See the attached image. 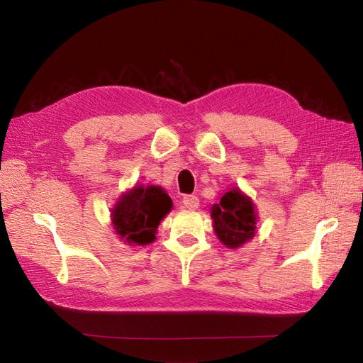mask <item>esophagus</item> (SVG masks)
<instances>
[{
  "label": "esophagus",
  "mask_w": 363,
  "mask_h": 363,
  "mask_svg": "<svg viewBox=\"0 0 363 363\" xmlns=\"http://www.w3.org/2000/svg\"><path fill=\"white\" fill-rule=\"evenodd\" d=\"M183 206L186 209H197L199 208V199L196 196H184L183 197Z\"/></svg>",
  "instance_id": "esophagus-1"
}]
</instances>
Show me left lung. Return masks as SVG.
I'll list each match as a JSON object with an SVG mask.
<instances>
[{
    "label": "left lung",
    "instance_id": "8db88e82",
    "mask_svg": "<svg viewBox=\"0 0 363 363\" xmlns=\"http://www.w3.org/2000/svg\"><path fill=\"white\" fill-rule=\"evenodd\" d=\"M214 231L223 245L238 248L255 236L256 209L252 199L239 188H233L211 208Z\"/></svg>",
    "mask_w": 363,
    "mask_h": 363
}]
</instances>
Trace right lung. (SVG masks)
<instances>
[{
    "mask_svg": "<svg viewBox=\"0 0 363 363\" xmlns=\"http://www.w3.org/2000/svg\"><path fill=\"white\" fill-rule=\"evenodd\" d=\"M171 208L172 200L163 188L136 184L111 209V223L127 244L147 245L155 240L158 225Z\"/></svg>",
    "mask_w": 363,
    "mask_h": 363,
    "instance_id": "add662e5",
    "label": "right lung"
}]
</instances>
